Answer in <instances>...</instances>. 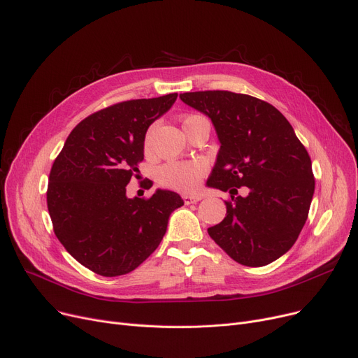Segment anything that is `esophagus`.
I'll return each mask as SVG.
<instances>
[{"mask_svg": "<svg viewBox=\"0 0 358 358\" xmlns=\"http://www.w3.org/2000/svg\"><path fill=\"white\" fill-rule=\"evenodd\" d=\"M183 198V202L186 203V205H189V203H195V202H199L201 199H202V195H183L182 196Z\"/></svg>", "mask_w": 358, "mask_h": 358, "instance_id": "obj_1", "label": "esophagus"}]
</instances>
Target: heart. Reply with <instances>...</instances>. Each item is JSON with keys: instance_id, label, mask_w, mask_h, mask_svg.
<instances>
[{"instance_id": "heart-1", "label": "heart", "mask_w": 358, "mask_h": 358, "mask_svg": "<svg viewBox=\"0 0 358 358\" xmlns=\"http://www.w3.org/2000/svg\"><path fill=\"white\" fill-rule=\"evenodd\" d=\"M198 115L185 118L183 125ZM149 143V138L145 140ZM203 164L199 162H171L163 164L157 172V180L163 187L173 189L179 192H192L198 187L199 179L203 175Z\"/></svg>"}]
</instances>
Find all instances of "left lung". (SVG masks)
<instances>
[{"label": "left lung", "instance_id": "left-lung-1", "mask_svg": "<svg viewBox=\"0 0 358 358\" xmlns=\"http://www.w3.org/2000/svg\"><path fill=\"white\" fill-rule=\"evenodd\" d=\"M180 99L213 121L220 152L209 187L229 192L225 218L208 234L240 264L266 266L298 240L315 191L312 162L290 122L268 102L229 91ZM241 185L248 195H238Z\"/></svg>", "mask_w": 358, "mask_h": 358}]
</instances>
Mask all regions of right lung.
I'll list each match as a JSON object with an SVG mask.
<instances>
[{
  "label": "right lung",
  "instance_id": "1",
  "mask_svg": "<svg viewBox=\"0 0 358 358\" xmlns=\"http://www.w3.org/2000/svg\"><path fill=\"white\" fill-rule=\"evenodd\" d=\"M178 94L124 101L72 130L56 157L48 186L55 234L82 266L105 278L127 275L159 247L171 214L183 205L172 191L129 198L127 185L144 159L150 125Z\"/></svg>",
  "mask_w": 358,
  "mask_h": 358
}]
</instances>
